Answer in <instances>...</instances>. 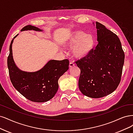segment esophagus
I'll list each match as a JSON object with an SVG mask.
<instances>
[{
    "instance_id": "obj_1",
    "label": "esophagus",
    "mask_w": 133,
    "mask_h": 133,
    "mask_svg": "<svg viewBox=\"0 0 133 133\" xmlns=\"http://www.w3.org/2000/svg\"><path fill=\"white\" fill-rule=\"evenodd\" d=\"M75 64L73 63V62H70V63H69V67H70V68H71V67H74L75 66Z\"/></svg>"
}]
</instances>
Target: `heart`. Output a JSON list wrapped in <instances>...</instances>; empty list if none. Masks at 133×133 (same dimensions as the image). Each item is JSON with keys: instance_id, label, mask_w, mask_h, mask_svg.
<instances>
[{"instance_id": "1", "label": "heart", "mask_w": 133, "mask_h": 133, "mask_svg": "<svg viewBox=\"0 0 133 133\" xmlns=\"http://www.w3.org/2000/svg\"><path fill=\"white\" fill-rule=\"evenodd\" d=\"M96 43L95 36L82 30L72 31L66 38L64 45L71 48V54L76 59L84 58L91 54Z\"/></svg>"}]
</instances>
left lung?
<instances>
[{"instance_id": "left-lung-1", "label": "left lung", "mask_w": 133, "mask_h": 133, "mask_svg": "<svg viewBox=\"0 0 133 133\" xmlns=\"http://www.w3.org/2000/svg\"><path fill=\"white\" fill-rule=\"evenodd\" d=\"M96 29L98 44L96 49L87 57L76 62L81 70L80 91L93 98L108 96L117 89L125 57L118 36L98 22Z\"/></svg>"}]
</instances>
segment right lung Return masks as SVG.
Returning a JSON list of instances; mask_svg holds the SVG:
<instances>
[{
	"label": "right lung",
	"mask_w": 133,
	"mask_h": 133,
	"mask_svg": "<svg viewBox=\"0 0 133 133\" xmlns=\"http://www.w3.org/2000/svg\"><path fill=\"white\" fill-rule=\"evenodd\" d=\"M34 30L42 31L37 27L29 25L21 31ZM16 35L11 41L10 53L8 57V67L11 82L14 88L26 99L35 102L42 103L50 100L58 89V80L68 70L69 61L51 59L41 69L36 72H26L16 66L12 56V44Z\"/></svg>",
	"instance_id": "obj_1"
}]
</instances>
